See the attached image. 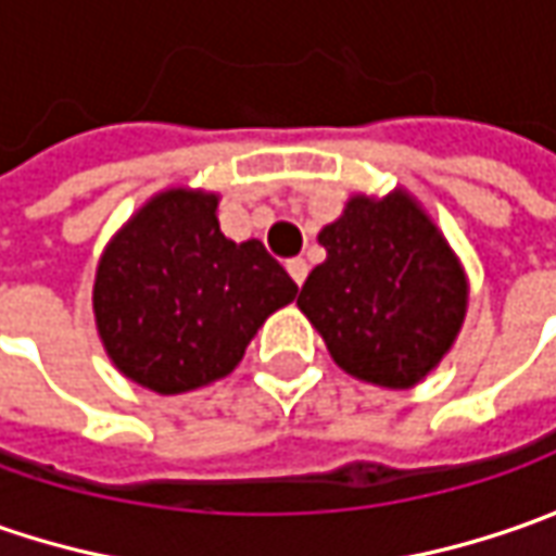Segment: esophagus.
I'll return each instance as SVG.
<instances>
[{"instance_id": "1", "label": "esophagus", "mask_w": 556, "mask_h": 556, "mask_svg": "<svg viewBox=\"0 0 556 556\" xmlns=\"http://www.w3.org/2000/svg\"><path fill=\"white\" fill-rule=\"evenodd\" d=\"M288 275L296 281V285H303V281H306V275H309L306 260H288Z\"/></svg>"}]
</instances>
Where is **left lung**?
<instances>
[{
  "instance_id": "8db88e82",
  "label": "left lung",
  "mask_w": 556,
  "mask_h": 556,
  "mask_svg": "<svg viewBox=\"0 0 556 556\" xmlns=\"http://www.w3.org/2000/svg\"><path fill=\"white\" fill-rule=\"evenodd\" d=\"M318 244L296 296L346 374L405 390L448 353L467 309V281L437 225L408 194L353 198Z\"/></svg>"
}]
</instances>
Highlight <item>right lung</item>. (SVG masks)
<instances>
[{
	"instance_id": "right-lung-1",
	"label": "right lung",
	"mask_w": 556,
	"mask_h": 556,
	"mask_svg": "<svg viewBox=\"0 0 556 556\" xmlns=\"http://www.w3.org/2000/svg\"><path fill=\"white\" fill-rule=\"evenodd\" d=\"M216 194L166 191L141 206L104 250L96 321L119 371L161 395L231 371L256 328L296 296L260 241L219 231Z\"/></svg>"
}]
</instances>
